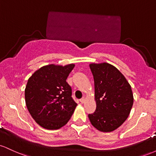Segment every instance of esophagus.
I'll list each match as a JSON object with an SVG mask.
<instances>
[{
  "mask_svg": "<svg viewBox=\"0 0 156 156\" xmlns=\"http://www.w3.org/2000/svg\"><path fill=\"white\" fill-rule=\"evenodd\" d=\"M85 101H86V99H85V98H84V97H83V98H82L80 100V103H85Z\"/></svg>",
  "mask_w": 156,
  "mask_h": 156,
  "instance_id": "esophagus-1",
  "label": "esophagus"
}]
</instances>
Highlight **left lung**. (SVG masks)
I'll list each match as a JSON object with an SVG mask.
<instances>
[{
	"label": "left lung",
	"mask_w": 156,
	"mask_h": 156,
	"mask_svg": "<svg viewBox=\"0 0 156 156\" xmlns=\"http://www.w3.org/2000/svg\"><path fill=\"white\" fill-rule=\"evenodd\" d=\"M94 82L96 110L88 115L102 132L117 129L126 120L133 104L131 87L115 67L108 63L89 65Z\"/></svg>",
	"instance_id": "obj_1"
}]
</instances>
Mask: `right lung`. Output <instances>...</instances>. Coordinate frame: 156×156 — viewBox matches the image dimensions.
Segmentation results:
<instances>
[{"mask_svg": "<svg viewBox=\"0 0 156 156\" xmlns=\"http://www.w3.org/2000/svg\"><path fill=\"white\" fill-rule=\"evenodd\" d=\"M74 67L73 64L44 66L28 80L25 89L27 108L42 128L58 129L73 115L77 103L66 80Z\"/></svg>", "mask_w": 156, "mask_h": 156, "instance_id": "obj_1", "label": "right lung"}]
</instances>
